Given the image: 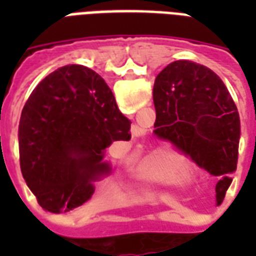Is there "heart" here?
<instances>
[{"label":"heart","mask_w":256,"mask_h":256,"mask_svg":"<svg viewBox=\"0 0 256 256\" xmlns=\"http://www.w3.org/2000/svg\"><path fill=\"white\" fill-rule=\"evenodd\" d=\"M123 154L120 159H123ZM193 170L192 163L181 154L170 150H156L145 159L140 177L144 181L180 185Z\"/></svg>","instance_id":"b5f03b06"}]
</instances>
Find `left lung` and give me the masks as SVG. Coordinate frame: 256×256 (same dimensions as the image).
<instances>
[{
  "label": "left lung",
  "mask_w": 256,
  "mask_h": 256,
  "mask_svg": "<svg viewBox=\"0 0 256 256\" xmlns=\"http://www.w3.org/2000/svg\"><path fill=\"white\" fill-rule=\"evenodd\" d=\"M154 102V133L220 176L215 185L220 204L237 167L240 138V118L225 84L202 64L177 60L156 76Z\"/></svg>",
  "instance_id": "obj_1"
}]
</instances>
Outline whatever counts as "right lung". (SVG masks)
<instances>
[{"label":"right lung","instance_id":"right-lung-1","mask_svg":"<svg viewBox=\"0 0 256 256\" xmlns=\"http://www.w3.org/2000/svg\"><path fill=\"white\" fill-rule=\"evenodd\" d=\"M130 123L92 68L68 64L42 79L19 124L22 174L42 208L60 214L86 203L112 172L106 148L132 138Z\"/></svg>","mask_w":256,"mask_h":256}]
</instances>
